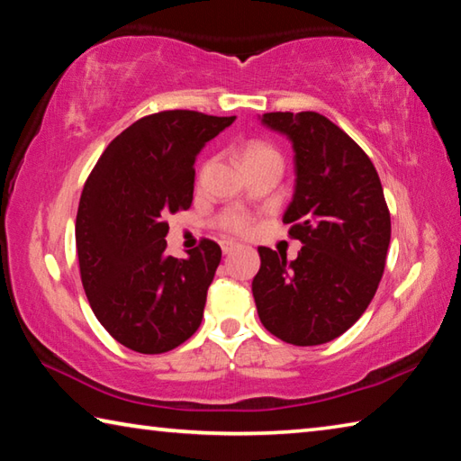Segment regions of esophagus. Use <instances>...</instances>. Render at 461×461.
Here are the masks:
<instances>
[{
	"label": "esophagus",
	"mask_w": 461,
	"mask_h": 461,
	"mask_svg": "<svg viewBox=\"0 0 461 461\" xmlns=\"http://www.w3.org/2000/svg\"><path fill=\"white\" fill-rule=\"evenodd\" d=\"M236 248H238V244H233V241H228V240L221 241V249H223V254H231L233 249H236Z\"/></svg>",
	"instance_id": "esophagus-1"
}]
</instances>
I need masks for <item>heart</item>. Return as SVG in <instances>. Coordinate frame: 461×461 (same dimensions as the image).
Segmentation results:
<instances>
[{
    "instance_id": "1",
    "label": "heart",
    "mask_w": 461,
    "mask_h": 461,
    "mask_svg": "<svg viewBox=\"0 0 461 461\" xmlns=\"http://www.w3.org/2000/svg\"><path fill=\"white\" fill-rule=\"evenodd\" d=\"M270 158H278L280 156L278 152L267 142H260V140H249L244 146L240 148V160L241 165L249 167V165H256V162H262V160H270ZM221 228L228 230V231H246L249 228V220L244 213H225L221 217Z\"/></svg>"
}]
</instances>
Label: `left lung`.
<instances>
[{"instance_id":"8db88e82","label":"left lung","mask_w":461,"mask_h":461,"mask_svg":"<svg viewBox=\"0 0 461 461\" xmlns=\"http://www.w3.org/2000/svg\"><path fill=\"white\" fill-rule=\"evenodd\" d=\"M258 118L293 144L294 193L283 221L303 248L294 260L258 248L256 309L278 339L319 346L346 333L376 294L390 244L384 191L366 152L325 115Z\"/></svg>"}]
</instances>
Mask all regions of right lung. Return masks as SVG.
I'll use <instances>...</instances> for the list:
<instances>
[{
	"label": "right lung",
	"instance_id": "add662e5",
	"mask_svg": "<svg viewBox=\"0 0 461 461\" xmlns=\"http://www.w3.org/2000/svg\"><path fill=\"white\" fill-rule=\"evenodd\" d=\"M231 118L160 112L131 123L101 154L75 223L85 294L107 333L138 354H165L197 331L221 248L186 258L167 249V217L191 207L194 160Z\"/></svg>",
	"mask_w": 461,
	"mask_h": 461
}]
</instances>
